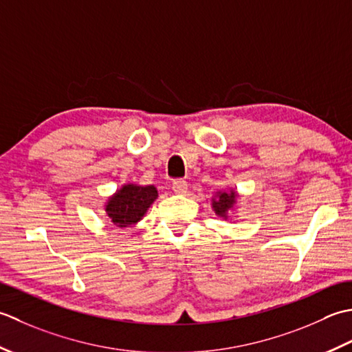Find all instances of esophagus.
Masks as SVG:
<instances>
[{
	"instance_id": "esophagus-1",
	"label": "esophagus",
	"mask_w": 352,
	"mask_h": 352,
	"mask_svg": "<svg viewBox=\"0 0 352 352\" xmlns=\"http://www.w3.org/2000/svg\"><path fill=\"white\" fill-rule=\"evenodd\" d=\"M173 191L176 195H186V191H188V184L185 181H176L173 184Z\"/></svg>"
}]
</instances>
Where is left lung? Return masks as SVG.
I'll use <instances>...</instances> for the list:
<instances>
[{"label": "left lung", "instance_id": "obj_1", "mask_svg": "<svg viewBox=\"0 0 352 352\" xmlns=\"http://www.w3.org/2000/svg\"><path fill=\"white\" fill-rule=\"evenodd\" d=\"M236 202V192L235 191H219L216 196L212 197L211 205L214 212L217 214L219 217L228 219V212L232 210Z\"/></svg>", "mask_w": 352, "mask_h": 352}]
</instances>
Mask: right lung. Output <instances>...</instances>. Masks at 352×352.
<instances>
[{
    "label": "right lung",
    "mask_w": 352,
    "mask_h": 352,
    "mask_svg": "<svg viewBox=\"0 0 352 352\" xmlns=\"http://www.w3.org/2000/svg\"><path fill=\"white\" fill-rule=\"evenodd\" d=\"M157 199L153 185L126 184L113 196L107 199L104 211L111 221L118 228H129L146 216L147 210Z\"/></svg>",
    "instance_id": "right-lung-1"
}]
</instances>
